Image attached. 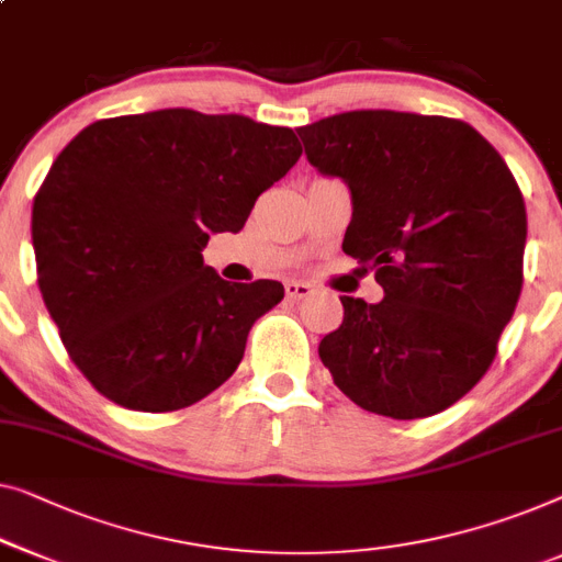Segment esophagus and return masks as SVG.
Returning a JSON list of instances; mask_svg holds the SVG:
<instances>
[{"label":"esophagus","instance_id":"34e87169","mask_svg":"<svg viewBox=\"0 0 562 562\" xmlns=\"http://www.w3.org/2000/svg\"><path fill=\"white\" fill-rule=\"evenodd\" d=\"M312 294V286L304 281H286V299L291 301H301Z\"/></svg>","mask_w":562,"mask_h":562}]
</instances>
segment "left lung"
Instances as JSON below:
<instances>
[{
	"label": "left lung",
	"mask_w": 562,
	"mask_h": 562,
	"mask_svg": "<svg viewBox=\"0 0 562 562\" xmlns=\"http://www.w3.org/2000/svg\"><path fill=\"white\" fill-rule=\"evenodd\" d=\"M308 165L352 194L341 250L378 304L341 296L319 341L335 385L395 420L441 413L497 355L522 291L527 213L499 151L457 119L362 109L296 128Z\"/></svg>",
	"instance_id": "left-lung-1"
}]
</instances>
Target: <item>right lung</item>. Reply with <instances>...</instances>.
<instances>
[{
  "instance_id": "right-lung-1",
  "label": "right lung",
  "mask_w": 562,
  "mask_h": 562,
  "mask_svg": "<svg viewBox=\"0 0 562 562\" xmlns=\"http://www.w3.org/2000/svg\"><path fill=\"white\" fill-rule=\"evenodd\" d=\"M301 157L296 134L240 113L161 109L86 126L32 205L43 301L70 360L128 411L221 387L279 281L231 283L202 261Z\"/></svg>"
}]
</instances>
